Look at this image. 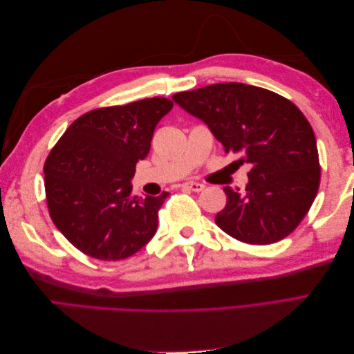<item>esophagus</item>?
<instances>
[{
    "label": "esophagus",
    "mask_w": 354,
    "mask_h": 354,
    "mask_svg": "<svg viewBox=\"0 0 354 354\" xmlns=\"http://www.w3.org/2000/svg\"><path fill=\"white\" fill-rule=\"evenodd\" d=\"M181 187L192 190V192H201V190H203V187H205V186H203L202 183H198V181H186V183L181 185Z\"/></svg>",
    "instance_id": "obj_1"
}]
</instances>
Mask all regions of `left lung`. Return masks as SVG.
Here are the masks:
<instances>
[{"mask_svg": "<svg viewBox=\"0 0 354 354\" xmlns=\"http://www.w3.org/2000/svg\"><path fill=\"white\" fill-rule=\"evenodd\" d=\"M173 100L208 125L224 152L251 164L245 190L223 189L227 202L217 226L252 245L292 233L320 183L316 137L303 112L279 94L241 82L211 84Z\"/></svg>", "mask_w": 354, "mask_h": 354, "instance_id": "8db88e82", "label": "left lung"}]
</instances>
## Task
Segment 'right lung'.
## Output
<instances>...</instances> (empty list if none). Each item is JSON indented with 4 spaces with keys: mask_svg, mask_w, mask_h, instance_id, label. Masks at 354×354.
<instances>
[{
    "mask_svg": "<svg viewBox=\"0 0 354 354\" xmlns=\"http://www.w3.org/2000/svg\"><path fill=\"white\" fill-rule=\"evenodd\" d=\"M164 97L94 109L75 120L44 164L50 217L75 248L103 261L140 251L158 229L169 195L133 196L136 164L151 151Z\"/></svg>",
    "mask_w": 354,
    "mask_h": 354,
    "instance_id": "right-lung-1",
    "label": "right lung"
}]
</instances>
